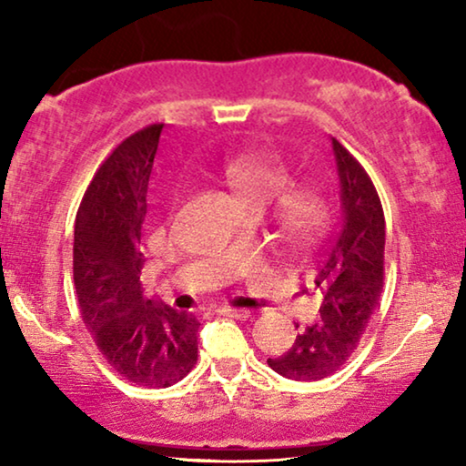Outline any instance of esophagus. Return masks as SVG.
<instances>
[{"mask_svg":"<svg viewBox=\"0 0 466 466\" xmlns=\"http://www.w3.org/2000/svg\"><path fill=\"white\" fill-rule=\"evenodd\" d=\"M218 314L228 316V318H238V320H246V318L250 316V311L231 308V305H222V308H218Z\"/></svg>","mask_w":466,"mask_h":466,"instance_id":"esophagus-1","label":"esophagus"}]
</instances>
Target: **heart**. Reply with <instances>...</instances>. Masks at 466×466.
I'll return each mask as SVG.
<instances>
[{
    "label": "heart",
    "instance_id": "1",
    "mask_svg": "<svg viewBox=\"0 0 466 466\" xmlns=\"http://www.w3.org/2000/svg\"><path fill=\"white\" fill-rule=\"evenodd\" d=\"M222 180L238 193L248 209H263L290 187V171L271 155H241L225 163ZM324 216L327 208L322 197L311 188L290 190L279 201V225L292 238H311L322 227Z\"/></svg>",
    "mask_w": 466,
    "mask_h": 466
}]
</instances>
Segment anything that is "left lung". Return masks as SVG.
<instances>
[{"label": "left lung", "instance_id": "left-lung-1", "mask_svg": "<svg viewBox=\"0 0 466 466\" xmlns=\"http://www.w3.org/2000/svg\"><path fill=\"white\" fill-rule=\"evenodd\" d=\"M333 152L341 184V225L314 271V286L322 292L320 318L284 354L267 359L273 371L295 381L324 380L346 365L384 289L386 222L380 195L365 167L335 137Z\"/></svg>", "mask_w": 466, "mask_h": 466}]
</instances>
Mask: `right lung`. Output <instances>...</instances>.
Masks as SVG:
<instances>
[{
  "label": "right lung",
  "mask_w": 466,
  "mask_h": 466,
  "mask_svg": "<svg viewBox=\"0 0 466 466\" xmlns=\"http://www.w3.org/2000/svg\"><path fill=\"white\" fill-rule=\"evenodd\" d=\"M163 123L123 139L95 171L74 227V284L85 327L120 378L167 388L197 362L193 314L146 299L144 227Z\"/></svg>",
  "instance_id": "add662e5"
}]
</instances>
